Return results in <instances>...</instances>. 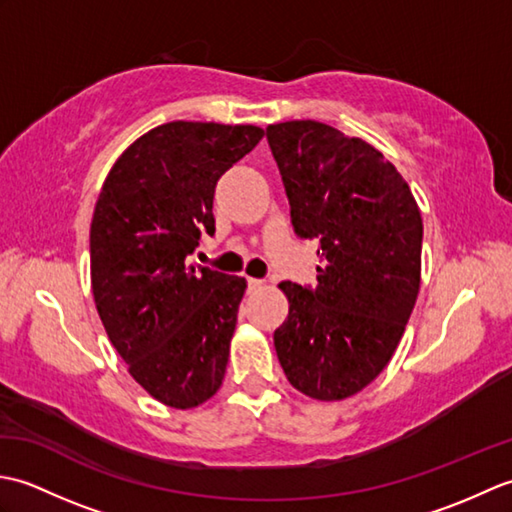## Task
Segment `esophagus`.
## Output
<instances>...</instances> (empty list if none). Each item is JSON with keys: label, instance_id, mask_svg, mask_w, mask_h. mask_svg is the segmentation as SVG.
I'll return each instance as SVG.
<instances>
[{"label": "esophagus", "instance_id": "34e87169", "mask_svg": "<svg viewBox=\"0 0 512 512\" xmlns=\"http://www.w3.org/2000/svg\"><path fill=\"white\" fill-rule=\"evenodd\" d=\"M264 286V281L262 279H253V277H248V290H257V288H262Z\"/></svg>", "mask_w": 512, "mask_h": 512}]
</instances>
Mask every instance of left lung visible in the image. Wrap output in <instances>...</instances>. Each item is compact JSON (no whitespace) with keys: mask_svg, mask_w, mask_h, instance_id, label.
I'll list each match as a JSON object with an SVG mask.
<instances>
[{"mask_svg":"<svg viewBox=\"0 0 512 512\" xmlns=\"http://www.w3.org/2000/svg\"><path fill=\"white\" fill-rule=\"evenodd\" d=\"M295 233L317 239L319 284L284 281L275 350L314 400L358 394L394 356L420 290L422 217L376 147L319 121L266 127Z\"/></svg>","mask_w":512,"mask_h":512,"instance_id":"8db88e82","label":"left lung"}]
</instances>
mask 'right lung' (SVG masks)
I'll use <instances>...</instances> for the list:
<instances>
[{"label":"right lung","instance_id":"1","mask_svg":"<svg viewBox=\"0 0 512 512\" xmlns=\"http://www.w3.org/2000/svg\"><path fill=\"white\" fill-rule=\"evenodd\" d=\"M262 136L255 125L154 127L114 162L96 200V310L129 374L167 407H198L222 385L246 279L189 255L215 233L217 180Z\"/></svg>","mask_w":512,"mask_h":512}]
</instances>
